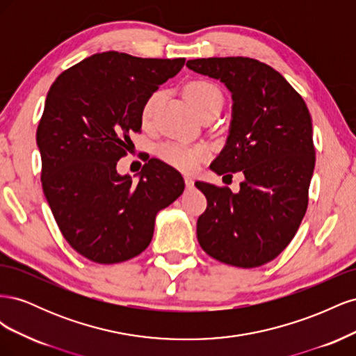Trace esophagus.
I'll list each match as a JSON object with an SVG mask.
<instances>
[{
  "label": "esophagus",
  "mask_w": 356,
  "mask_h": 356,
  "mask_svg": "<svg viewBox=\"0 0 356 356\" xmlns=\"http://www.w3.org/2000/svg\"><path fill=\"white\" fill-rule=\"evenodd\" d=\"M184 182H186V186H187L188 188L195 186V179H193L191 177H188V175H186V177H184Z\"/></svg>",
  "instance_id": "34e87169"
}]
</instances>
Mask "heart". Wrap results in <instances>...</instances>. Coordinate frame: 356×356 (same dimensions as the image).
I'll return each mask as SVG.
<instances>
[{
    "label": "heart",
    "instance_id": "b5f03b06",
    "mask_svg": "<svg viewBox=\"0 0 356 356\" xmlns=\"http://www.w3.org/2000/svg\"><path fill=\"white\" fill-rule=\"evenodd\" d=\"M186 95L199 115L212 108H221L224 104L222 92L213 83L207 80H195L188 83ZM161 98H163V93L157 90L149 95L144 102L141 110V122L144 126L153 123ZM157 156L165 163L179 170L193 172L199 168L204 156H207V152L203 147L188 144L186 141H166L157 147Z\"/></svg>",
    "mask_w": 356,
    "mask_h": 356
}]
</instances>
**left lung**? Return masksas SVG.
Instances as JSON below:
<instances>
[{
  "label": "left lung",
  "instance_id": "left-lung-1",
  "mask_svg": "<svg viewBox=\"0 0 356 356\" xmlns=\"http://www.w3.org/2000/svg\"><path fill=\"white\" fill-rule=\"evenodd\" d=\"M187 67L232 92L229 136L211 169L245 177L238 193L196 182L208 200L197 220V241L221 263L263 266L293 241L307 209L315 169L310 113L293 86L257 59H193Z\"/></svg>",
  "mask_w": 356,
  "mask_h": 356
}]
</instances>
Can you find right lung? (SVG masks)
I'll return each mask as SVG.
<instances>
[{
  "mask_svg": "<svg viewBox=\"0 0 356 356\" xmlns=\"http://www.w3.org/2000/svg\"><path fill=\"white\" fill-rule=\"evenodd\" d=\"M104 51L63 71L37 129L42 191L63 238L83 257L114 264L141 254L156 215L184 191L181 174L149 159L138 182L117 172L147 98L184 67Z\"/></svg>",
  "mask_w": 356,
  "mask_h": 356,
  "instance_id": "1",
  "label": "right lung"
}]
</instances>
